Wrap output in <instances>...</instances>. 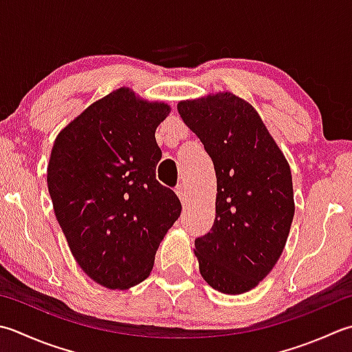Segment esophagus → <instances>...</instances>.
Here are the masks:
<instances>
[{
  "instance_id": "1",
  "label": "esophagus",
  "mask_w": 352,
  "mask_h": 352,
  "mask_svg": "<svg viewBox=\"0 0 352 352\" xmlns=\"http://www.w3.org/2000/svg\"><path fill=\"white\" fill-rule=\"evenodd\" d=\"M175 192H177V195H178V198L182 199L183 201V204L188 201V189H186V186L182 183V184H178L177 188H175Z\"/></svg>"
}]
</instances>
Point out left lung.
Listing matches in <instances>:
<instances>
[{
  "label": "left lung",
  "mask_w": 352,
  "mask_h": 352,
  "mask_svg": "<svg viewBox=\"0 0 352 352\" xmlns=\"http://www.w3.org/2000/svg\"><path fill=\"white\" fill-rule=\"evenodd\" d=\"M177 109L217 174L215 223L195 239L199 273L219 293H247L273 270L290 235V164L256 109L230 91L182 100Z\"/></svg>",
  "instance_id": "8db88e82"
}]
</instances>
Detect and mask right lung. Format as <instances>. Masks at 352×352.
Masks as SVG:
<instances>
[{
	"label": "right lung",
	"instance_id": "obj_1",
	"mask_svg": "<svg viewBox=\"0 0 352 352\" xmlns=\"http://www.w3.org/2000/svg\"><path fill=\"white\" fill-rule=\"evenodd\" d=\"M169 113L168 103L120 87L74 117L53 143L47 186L54 215L76 263L109 290L149 276L182 213L174 190L155 180V129Z\"/></svg>",
	"mask_w": 352,
	"mask_h": 352
}]
</instances>
